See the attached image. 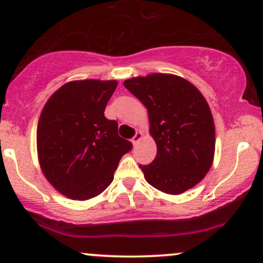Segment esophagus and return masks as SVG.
I'll return each mask as SVG.
<instances>
[{
  "label": "esophagus",
  "instance_id": "34e87169",
  "mask_svg": "<svg viewBox=\"0 0 263 263\" xmlns=\"http://www.w3.org/2000/svg\"><path fill=\"white\" fill-rule=\"evenodd\" d=\"M142 137H143V134H142L141 131L136 132V135L134 136V138H132V143H134V144H137L138 142H140V140H141Z\"/></svg>",
  "mask_w": 263,
  "mask_h": 263
}]
</instances>
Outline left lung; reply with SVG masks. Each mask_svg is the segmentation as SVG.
<instances>
[{
  "label": "left lung",
  "instance_id": "left-lung-1",
  "mask_svg": "<svg viewBox=\"0 0 263 263\" xmlns=\"http://www.w3.org/2000/svg\"><path fill=\"white\" fill-rule=\"evenodd\" d=\"M148 111L149 134L157 155L140 165L151 185L182 194L203 180L215 152V125L201 92L183 78L155 73L123 81Z\"/></svg>",
  "mask_w": 263,
  "mask_h": 263
}]
</instances>
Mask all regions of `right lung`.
Segmentation results:
<instances>
[{
  "instance_id": "right-lung-1",
  "label": "right lung",
  "mask_w": 263,
  "mask_h": 263,
  "mask_svg": "<svg viewBox=\"0 0 263 263\" xmlns=\"http://www.w3.org/2000/svg\"><path fill=\"white\" fill-rule=\"evenodd\" d=\"M116 80H75L59 87L44 105L37 127L41 170L60 194L87 200L114 180L132 143L117 134L104 111Z\"/></svg>"
}]
</instances>
